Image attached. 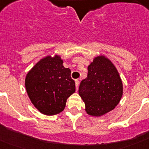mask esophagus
Here are the masks:
<instances>
[{
  "label": "esophagus",
  "instance_id": "esophagus-1",
  "mask_svg": "<svg viewBox=\"0 0 149 149\" xmlns=\"http://www.w3.org/2000/svg\"><path fill=\"white\" fill-rule=\"evenodd\" d=\"M78 86H79V81L76 80L75 81V86H76V90H78Z\"/></svg>",
  "mask_w": 149,
  "mask_h": 149
}]
</instances>
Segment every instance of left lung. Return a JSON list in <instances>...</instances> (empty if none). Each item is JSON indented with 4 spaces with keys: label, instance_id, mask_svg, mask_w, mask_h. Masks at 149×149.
Returning a JSON list of instances; mask_svg holds the SVG:
<instances>
[{
    "label": "left lung",
    "instance_id": "obj_1",
    "mask_svg": "<svg viewBox=\"0 0 149 149\" xmlns=\"http://www.w3.org/2000/svg\"><path fill=\"white\" fill-rule=\"evenodd\" d=\"M78 93L89 115L101 116L115 108L122 98L123 86L119 72L109 59L98 56L93 60Z\"/></svg>",
    "mask_w": 149,
    "mask_h": 149
}]
</instances>
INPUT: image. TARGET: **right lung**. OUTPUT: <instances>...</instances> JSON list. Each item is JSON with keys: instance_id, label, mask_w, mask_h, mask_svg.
<instances>
[{"instance_id": "right-lung-1", "label": "right lung", "mask_w": 149, "mask_h": 149, "mask_svg": "<svg viewBox=\"0 0 149 149\" xmlns=\"http://www.w3.org/2000/svg\"><path fill=\"white\" fill-rule=\"evenodd\" d=\"M60 56L42 59L27 73L25 87L33 104L43 114L52 116L64 110L67 98L75 92L71 70Z\"/></svg>"}]
</instances>
